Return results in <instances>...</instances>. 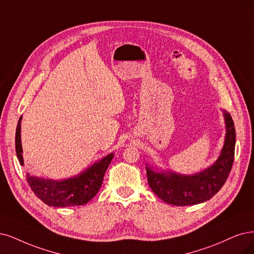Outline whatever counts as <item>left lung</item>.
Here are the masks:
<instances>
[{
    "instance_id": "obj_1",
    "label": "left lung",
    "mask_w": 254,
    "mask_h": 254,
    "mask_svg": "<svg viewBox=\"0 0 254 254\" xmlns=\"http://www.w3.org/2000/svg\"><path fill=\"white\" fill-rule=\"evenodd\" d=\"M226 136L221 154L211 166L194 175L157 172L146 165L147 182L152 190L167 204L187 206L211 199L226 182L234 160L236 128L229 113L223 111Z\"/></svg>"
}]
</instances>
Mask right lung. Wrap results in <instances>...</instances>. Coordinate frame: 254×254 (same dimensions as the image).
Segmentation results:
<instances>
[{
    "mask_svg": "<svg viewBox=\"0 0 254 254\" xmlns=\"http://www.w3.org/2000/svg\"><path fill=\"white\" fill-rule=\"evenodd\" d=\"M20 117L15 132V152L21 165H24L23 148L21 143ZM114 154L111 153L99 161L89 166L86 171L64 180L44 179L26 174V180L37 198L53 207H68L87 204L98 192L103 176Z\"/></svg>",
    "mask_w": 254,
    "mask_h": 254,
    "instance_id": "1",
    "label": "right lung"
}]
</instances>
